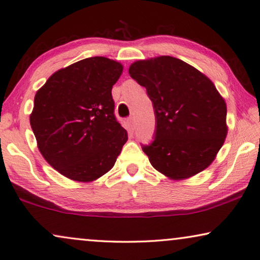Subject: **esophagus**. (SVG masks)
Segmentation results:
<instances>
[{"mask_svg":"<svg viewBox=\"0 0 260 260\" xmlns=\"http://www.w3.org/2000/svg\"><path fill=\"white\" fill-rule=\"evenodd\" d=\"M128 123H129V125L131 126V129L134 130L135 129V125H136V121H135V117L134 116H130L129 119H128Z\"/></svg>","mask_w":260,"mask_h":260,"instance_id":"esophagus-1","label":"esophagus"}]
</instances>
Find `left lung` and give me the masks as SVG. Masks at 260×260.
I'll list each match as a JSON object with an SVG mask.
<instances>
[{
	"instance_id": "obj_1",
	"label": "left lung",
	"mask_w": 260,
	"mask_h": 260,
	"mask_svg": "<svg viewBox=\"0 0 260 260\" xmlns=\"http://www.w3.org/2000/svg\"><path fill=\"white\" fill-rule=\"evenodd\" d=\"M129 75L153 103L154 140L141 145L150 164L173 180L208 168L228 134L226 104L213 82L172 56L137 61Z\"/></svg>"
}]
</instances>
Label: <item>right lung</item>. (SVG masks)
Here are the masks:
<instances>
[{
    "instance_id": "1",
    "label": "right lung",
    "mask_w": 260,
    "mask_h": 260,
    "mask_svg": "<svg viewBox=\"0 0 260 260\" xmlns=\"http://www.w3.org/2000/svg\"><path fill=\"white\" fill-rule=\"evenodd\" d=\"M122 70L121 63L104 56L84 58L53 73L36 92L30 125L38 149L67 178H101L128 140L112 97Z\"/></svg>"
}]
</instances>
